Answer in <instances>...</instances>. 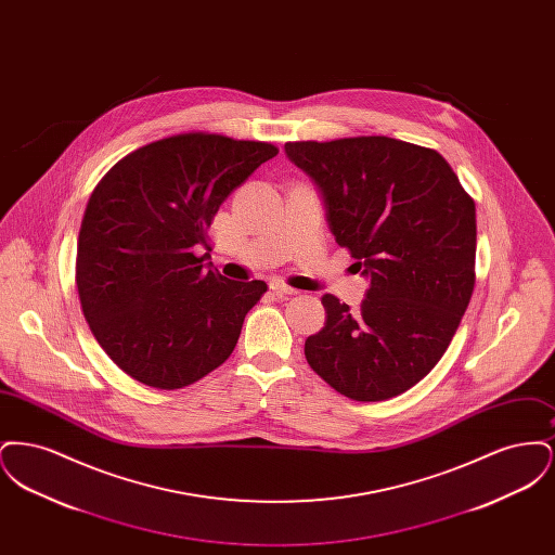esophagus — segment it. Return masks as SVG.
I'll return each instance as SVG.
<instances>
[{
	"label": "esophagus",
	"mask_w": 555,
	"mask_h": 555,
	"mask_svg": "<svg viewBox=\"0 0 555 555\" xmlns=\"http://www.w3.org/2000/svg\"><path fill=\"white\" fill-rule=\"evenodd\" d=\"M270 289L274 291V293H279V295H297V289H293V287L281 283V281H272V283H270Z\"/></svg>",
	"instance_id": "34e87169"
}]
</instances>
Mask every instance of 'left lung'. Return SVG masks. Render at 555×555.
Returning a JSON list of instances; mask_svg holds the SVG:
<instances>
[{
    "mask_svg": "<svg viewBox=\"0 0 555 555\" xmlns=\"http://www.w3.org/2000/svg\"><path fill=\"white\" fill-rule=\"evenodd\" d=\"M285 154L370 279L358 312L322 297L326 322L306 339V360L349 399L399 396L435 369L470 304L475 202L441 154L391 137L289 141Z\"/></svg>",
    "mask_w": 555,
    "mask_h": 555,
    "instance_id": "obj_1",
    "label": "left lung"
}]
</instances>
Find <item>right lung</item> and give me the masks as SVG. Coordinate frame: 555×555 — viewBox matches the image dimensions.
Instances as JSON below:
<instances>
[{
    "label": "right lung",
    "instance_id": "obj_1",
    "mask_svg": "<svg viewBox=\"0 0 555 555\" xmlns=\"http://www.w3.org/2000/svg\"><path fill=\"white\" fill-rule=\"evenodd\" d=\"M279 150L183 132L116 162L80 222L77 289L109 360L154 389H183L233 353L264 281L224 279L206 256L220 204Z\"/></svg>",
    "mask_w": 555,
    "mask_h": 555
}]
</instances>
